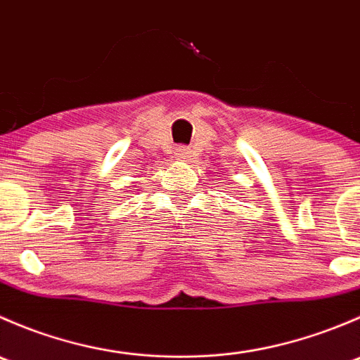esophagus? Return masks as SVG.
<instances>
[{
	"label": "esophagus",
	"mask_w": 360,
	"mask_h": 360,
	"mask_svg": "<svg viewBox=\"0 0 360 360\" xmlns=\"http://www.w3.org/2000/svg\"><path fill=\"white\" fill-rule=\"evenodd\" d=\"M176 157L179 160H186L188 157H190V150H188V148H184V146H179L176 150Z\"/></svg>",
	"instance_id": "obj_1"
}]
</instances>
